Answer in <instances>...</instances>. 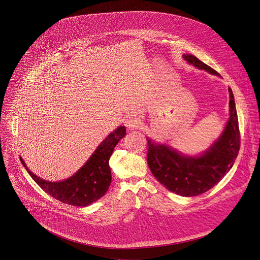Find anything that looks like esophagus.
Masks as SVG:
<instances>
[{
	"label": "esophagus",
	"instance_id": "34e87169",
	"mask_svg": "<svg viewBox=\"0 0 260 260\" xmlns=\"http://www.w3.org/2000/svg\"><path fill=\"white\" fill-rule=\"evenodd\" d=\"M125 125L127 126L128 129L130 130H134V129H138L140 127V121L138 118L136 117H128L125 120Z\"/></svg>",
	"mask_w": 260,
	"mask_h": 260
}]
</instances>
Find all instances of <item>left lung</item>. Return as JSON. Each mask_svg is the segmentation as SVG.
Segmentation results:
<instances>
[{
	"label": "left lung",
	"instance_id": "8db88e82",
	"mask_svg": "<svg viewBox=\"0 0 260 260\" xmlns=\"http://www.w3.org/2000/svg\"><path fill=\"white\" fill-rule=\"evenodd\" d=\"M184 60L200 70L218 74L193 55L184 54ZM229 91V118L215 142L196 156H187L170 146L147 137V162L154 177L169 191L191 197L200 195L216 185L232 168L240 148V132L232 90Z\"/></svg>",
	"mask_w": 260,
	"mask_h": 260
}]
</instances>
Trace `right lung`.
Returning <instances> with one entry per match:
<instances>
[{
	"label": "right lung",
	"mask_w": 260,
	"mask_h": 260,
	"mask_svg": "<svg viewBox=\"0 0 260 260\" xmlns=\"http://www.w3.org/2000/svg\"><path fill=\"white\" fill-rule=\"evenodd\" d=\"M126 135L125 126H119L94 151L86 163L68 179L51 182L38 177L20 160L34 181L55 199L73 206H88L105 195L111 184L109 159L117 143Z\"/></svg>",
	"instance_id": "right-lung-1"
}]
</instances>
